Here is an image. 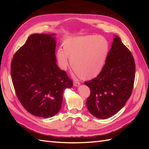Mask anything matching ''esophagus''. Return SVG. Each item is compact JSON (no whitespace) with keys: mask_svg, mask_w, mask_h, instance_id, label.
<instances>
[{"mask_svg":"<svg viewBox=\"0 0 149 149\" xmlns=\"http://www.w3.org/2000/svg\"><path fill=\"white\" fill-rule=\"evenodd\" d=\"M80 84H81V83L79 81H74V86H78Z\"/></svg>","mask_w":149,"mask_h":149,"instance_id":"obj_1","label":"esophagus"}]
</instances>
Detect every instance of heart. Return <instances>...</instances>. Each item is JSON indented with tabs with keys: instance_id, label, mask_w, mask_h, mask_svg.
<instances>
[{
	"instance_id": "heart-1",
	"label": "heart",
	"mask_w": 149,
	"mask_h": 149,
	"mask_svg": "<svg viewBox=\"0 0 149 149\" xmlns=\"http://www.w3.org/2000/svg\"><path fill=\"white\" fill-rule=\"evenodd\" d=\"M63 49L57 50L56 56L61 68L68 67L71 60L73 70L84 79L96 77L106 62L109 44L100 36L70 37L63 42Z\"/></svg>"
}]
</instances>
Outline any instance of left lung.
Masks as SVG:
<instances>
[{
    "label": "left lung",
    "mask_w": 149,
    "mask_h": 149,
    "mask_svg": "<svg viewBox=\"0 0 149 149\" xmlns=\"http://www.w3.org/2000/svg\"><path fill=\"white\" fill-rule=\"evenodd\" d=\"M135 70L132 53L115 36L100 74L84 82L90 90L86 106L91 115L107 118L124 106L133 89Z\"/></svg>",
    "instance_id": "obj_1"
}]
</instances>
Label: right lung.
<instances>
[{"mask_svg":"<svg viewBox=\"0 0 149 149\" xmlns=\"http://www.w3.org/2000/svg\"><path fill=\"white\" fill-rule=\"evenodd\" d=\"M54 34H33L15 53L11 76L18 99L33 115L50 118L59 112L63 91L73 86L56 64Z\"/></svg>","mask_w":149,"mask_h":149,"instance_id":"add662e5","label":"right lung"}]
</instances>
